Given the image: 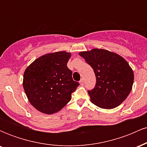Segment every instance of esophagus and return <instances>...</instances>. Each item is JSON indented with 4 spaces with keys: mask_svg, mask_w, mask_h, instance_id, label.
<instances>
[{
    "mask_svg": "<svg viewBox=\"0 0 147 147\" xmlns=\"http://www.w3.org/2000/svg\"><path fill=\"white\" fill-rule=\"evenodd\" d=\"M79 84H81V85L82 86H83L84 85V79H82L80 80V82H79Z\"/></svg>",
    "mask_w": 147,
    "mask_h": 147,
    "instance_id": "1",
    "label": "esophagus"
}]
</instances>
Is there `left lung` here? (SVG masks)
Returning <instances> with one entry per match:
<instances>
[{
  "mask_svg": "<svg viewBox=\"0 0 147 147\" xmlns=\"http://www.w3.org/2000/svg\"><path fill=\"white\" fill-rule=\"evenodd\" d=\"M92 67L96 85L88 90L90 102L99 108L111 109L120 105L133 87L134 74L128 62L117 53L94 48L79 52Z\"/></svg>",
  "mask_w": 147,
  "mask_h": 147,
  "instance_id": "8db88e82",
  "label": "left lung"
}]
</instances>
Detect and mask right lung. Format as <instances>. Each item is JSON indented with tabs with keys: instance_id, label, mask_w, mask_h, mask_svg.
Segmentation results:
<instances>
[{
	"instance_id": "obj_1",
	"label": "right lung",
	"mask_w": 147,
	"mask_h": 147,
	"mask_svg": "<svg viewBox=\"0 0 147 147\" xmlns=\"http://www.w3.org/2000/svg\"><path fill=\"white\" fill-rule=\"evenodd\" d=\"M70 52L59 51L41 56L27 67L23 86L30 104L47 115L58 112L71 99L79 85L67 67Z\"/></svg>"
}]
</instances>
